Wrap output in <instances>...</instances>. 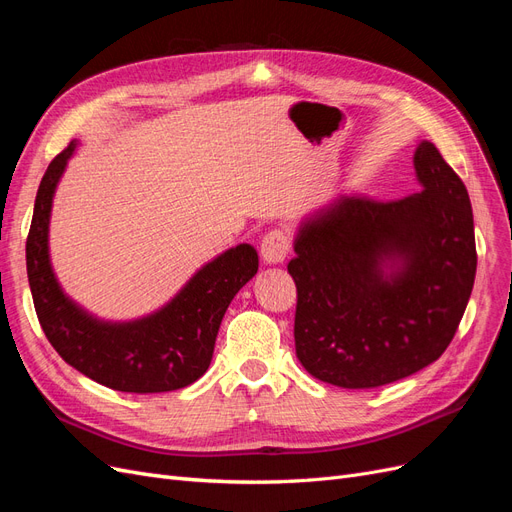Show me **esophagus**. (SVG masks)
Wrapping results in <instances>:
<instances>
[{"label": "esophagus", "mask_w": 512, "mask_h": 512, "mask_svg": "<svg viewBox=\"0 0 512 512\" xmlns=\"http://www.w3.org/2000/svg\"><path fill=\"white\" fill-rule=\"evenodd\" d=\"M288 250H290V237L280 228L267 232L265 239L260 243V256L267 265H280V262L286 260Z\"/></svg>", "instance_id": "obj_1"}]
</instances>
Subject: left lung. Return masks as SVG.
Returning a JSON list of instances; mask_svg holds the SVG:
<instances>
[{"mask_svg": "<svg viewBox=\"0 0 512 512\" xmlns=\"http://www.w3.org/2000/svg\"><path fill=\"white\" fill-rule=\"evenodd\" d=\"M414 168L423 192L339 196L294 239V348L322 382L376 389L408 378L457 333L476 275L470 196L433 143L418 145Z\"/></svg>", "mask_w": 512, "mask_h": 512, "instance_id": "1", "label": "left lung"}]
</instances>
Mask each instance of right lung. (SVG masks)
<instances>
[{
	"instance_id": "right-lung-1",
	"label": "right lung",
	"mask_w": 512,
	"mask_h": 512,
	"mask_svg": "<svg viewBox=\"0 0 512 512\" xmlns=\"http://www.w3.org/2000/svg\"><path fill=\"white\" fill-rule=\"evenodd\" d=\"M72 141L46 168L36 194L25 258L40 327L61 359L87 378L123 393H166L205 374L222 318L258 271V254L241 243L200 269L160 312L134 322H102L59 288L49 260V218Z\"/></svg>"
}]
</instances>
